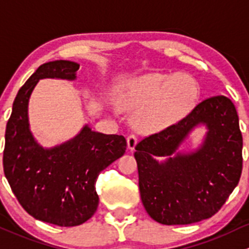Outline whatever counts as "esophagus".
<instances>
[{
	"label": "esophagus",
	"instance_id": "esophagus-1",
	"mask_svg": "<svg viewBox=\"0 0 249 249\" xmlns=\"http://www.w3.org/2000/svg\"><path fill=\"white\" fill-rule=\"evenodd\" d=\"M138 143V138L135 134H129L127 138V145H128V150L133 151L135 148Z\"/></svg>",
	"mask_w": 249,
	"mask_h": 249
}]
</instances>
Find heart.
<instances>
[{"label": "heart", "mask_w": 249, "mask_h": 249, "mask_svg": "<svg viewBox=\"0 0 249 249\" xmlns=\"http://www.w3.org/2000/svg\"><path fill=\"white\" fill-rule=\"evenodd\" d=\"M200 87L188 73H151L130 80L117 98L124 110L137 112L135 124L143 132L160 130L186 117L198 102Z\"/></svg>", "instance_id": "1"}]
</instances>
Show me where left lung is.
I'll return each instance as SVG.
<instances>
[{
	"label": "left lung",
	"instance_id": "left-lung-1",
	"mask_svg": "<svg viewBox=\"0 0 249 249\" xmlns=\"http://www.w3.org/2000/svg\"><path fill=\"white\" fill-rule=\"evenodd\" d=\"M199 124L208 128L201 147L178 153L180 143ZM135 150L140 196L151 218L165 225L210 218L229 198L242 173L236 107L228 97H210L176 124L143 138ZM160 157L166 160L160 162Z\"/></svg>",
	"mask_w": 249,
	"mask_h": 249
}]
</instances>
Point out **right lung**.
I'll list each match as a JSON object with an SVG mask.
<instances>
[{
  "mask_svg": "<svg viewBox=\"0 0 249 249\" xmlns=\"http://www.w3.org/2000/svg\"><path fill=\"white\" fill-rule=\"evenodd\" d=\"M79 65L53 61L40 66L19 89L6 128L3 171L25 211L33 218L75 227L91 218L98 207L99 173L124 155V137L93 132L89 125L69 142L43 148L29 124V99L40 79L74 80Z\"/></svg>",
  "mask_w": 249,
  "mask_h": 249,
  "instance_id": "obj_1",
  "label": "right lung"
}]
</instances>
